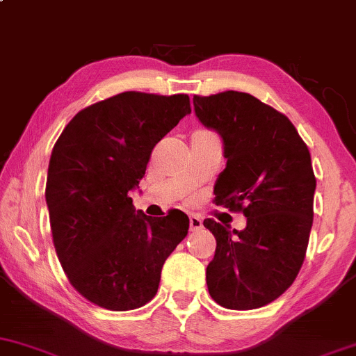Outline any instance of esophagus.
Instances as JSON below:
<instances>
[{"label":"esophagus","mask_w":356,"mask_h":356,"mask_svg":"<svg viewBox=\"0 0 356 356\" xmlns=\"http://www.w3.org/2000/svg\"><path fill=\"white\" fill-rule=\"evenodd\" d=\"M189 226L191 231H201L202 229V220L197 216H191L189 218Z\"/></svg>","instance_id":"34e87169"}]
</instances>
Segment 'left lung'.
<instances>
[{
	"mask_svg": "<svg viewBox=\"0 0 356 356\" xmlns=\"http://www.w3.org/2000/svg\"><path fill=\"white\" fill-rule=\"evenodd\" d=\"M195 117L222 138L226 169L216 206L246 216L243 231L204 220L216 254L209 295L229 309H254L280 298L300 273L313 224L312 155L289 118L243 92L194 95Z\"/></svg>",
	"mask_w": 356,
	"mask_h": 356,
	"instance_id": "1",
	"label": "left lung"
}]
</instances>
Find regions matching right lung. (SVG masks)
<instances>
[{
	"instance_id": "add662e5",
	"label": "right lung",
	"mask_w": 356,
	"mask_h": 356,
	"mask_svg": "<svg viewBox=\"0 0 356 356\" xmlns=\"http://www.w3.org/2000/svg\"><path fill=\"white\" fill-rule=\"evenodd\" d=\"M187 113L184 93L124 92L80 110L53 147L44 192L53 244L73 288L102 308L149 303L187 236L182 211L149 218L130 197L155 144Z\"/></svg>"
}]
</instances>
